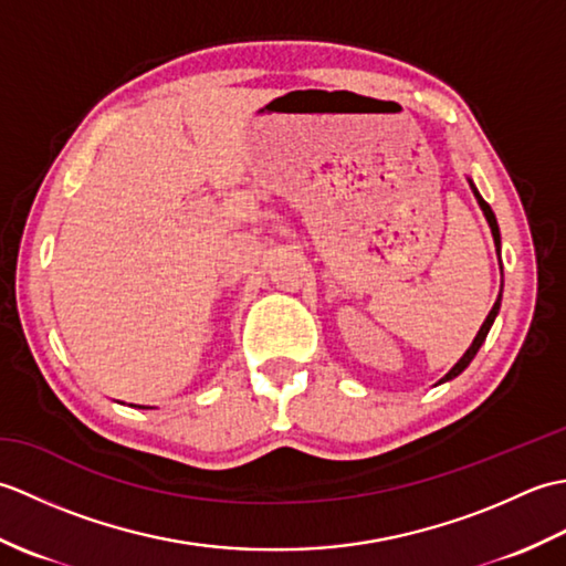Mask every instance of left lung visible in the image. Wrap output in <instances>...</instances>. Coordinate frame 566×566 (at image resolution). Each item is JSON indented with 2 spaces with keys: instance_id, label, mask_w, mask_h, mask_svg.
<instances>
[{
  "instance_id": "8db88e82",
  "label": "left lung",
  "mask_w": 566,
  "mask_h": 566,
  "mask_svg": "<svg viewBox=\"0 0 566 566\" xmlns=\"http://www.w3.org/2000/svg\"><path fill=\"white\" fill-rule=\"evenodd\" d=\"M469 187H472V191H474V197H476V201H479V207H482V211H484V216H486V221H489V228H491V235H494V243H496V248H499V260H501V233H499V223H496V216H494V211H491V207L489 203L482 199V195H479L476 191V187H474V182L472 179H469ZM503 290V286H501ZM499 308H501V292H499V298H496V304L491 306V311H489V316H486V321L482 323V328H479V333H476V338L472 340V345L467 347V353L460 357V363H457L448 375H444L438 384H442V381H450V379H454L457 375H462V371L469 367V363H472L474 359V355L479 353V347H482V343L486 340V335H489V331H491V326H494V318L499 316Z\"/></svg>"
}]
</instances>
